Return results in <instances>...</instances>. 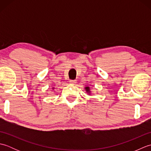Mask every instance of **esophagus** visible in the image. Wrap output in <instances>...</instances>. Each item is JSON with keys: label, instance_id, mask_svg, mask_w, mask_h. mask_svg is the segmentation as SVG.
Returning a JSON list of instances; mask_svg holds the SVG:
<instances>
[{"label": "esophagus", "instance_id": "obj_1", "mask_svg": "<svg viewBox=\"0 0 151 151\" xmlns=\"http://www.w3.org/2000/svg\"><path fill=\"white\" fill-rule=\"evenodd\" d=\"M69 82H70V84H75V83H76V81H70Z\"/></svg>", "mask_w": 151, "mask_h": 151}]
</instances>
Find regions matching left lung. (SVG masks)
<instances>
[{"label": "left lung", "mask_w": 151, "mask_h": 151, "mask_svg": "<svg viewBox=\"0 0 151 151\" xmlns=\"http://www.w3.org/2000/svg\"><path fill=\"white\" fill-rule=\"evenodd\" d=\"M86 91L87 92V93L89 95H91V91L90 90V88L89 87V86H86V87L84 88Z\"/></svg>", "instance_id": "left-lung-1"}]
</instances>
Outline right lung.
Here are the masks:
<instances>
[{
  "instance_id": "add662e5",
  "label": "right lung",
  "mask_w": 151,
  "mask_h": 151,
  "mask_svg": "<svg viewBox=\"0 0 151 151\" xmlns=\"http://www.w3.org/2000/svg\"><path fill=\"white\" fill-rule=\"evenodd\" d=\"M52 90H53V89H54V88H52Z\"/></svg>"
}]
</instances>
